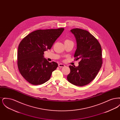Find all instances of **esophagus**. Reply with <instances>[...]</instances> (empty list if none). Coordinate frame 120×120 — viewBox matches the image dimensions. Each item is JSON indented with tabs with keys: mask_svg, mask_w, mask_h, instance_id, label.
<instances>
[{
	"mask_svg": "<svg viewBox=\"0 0 120 120\" xmlns=\"http://www.w3.org/2000/svg\"><path fill=\"white\" fill-rule=\"evenodd\" d=\"M58 67L60 68H63L65 67V65L63 63H59L58 64Z\"/></svg>",
	"mask_w": 120,
	"mask_h": 120,
	"instance_id": "1",
	"label": "esophagus"
}]
</instances>
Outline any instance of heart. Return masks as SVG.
I'll return each instance as SVG.
<instances>
[{"label": "heart", "instance_id": "1", "mask_svg": "<svg viewBox=\"0 0 120 120\" xmlns=\"http://www.w3.org/2000/svg\"><path fill=\"white\" fill-rule=\"evenodd\" d=\"M65 41H70V40H66Z\"/></svg>", "mask_w": 120, "mask_h": 120}]
</instances>
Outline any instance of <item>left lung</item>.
<instances>
[{
  "label": "left lung",
  "mask_w": 120,
  "mask_h": 120,
  "mask_svg": "<svg viewBox=\"0 0 120 120\" xmlns=\"http://www.w3.org/2000/svg\"><path fill=\"white\" fill-rule=\"evenodd\" d=\"M71 32L74 35L77 44L74 57L80 61L78 67L69 66L71 71L67 79L75 86H86L95 78L102 67L101 46L87 30L75 28Z\"/></svg>",
  "instance_id": "left-lung-1"
}]
</instances>
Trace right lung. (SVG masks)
<instances>
[{
	"label": "right lung",
	"mask_w": 120,
	"mask_h": 120,
	"mask_svg": "<svg viewBox=\"0 0 120 120\" xmlns=\"http://www.w3.org/2000/svg\"><path fill=\"white\" fill-rule=\"evenodd\" d=\"M64 30L61 28L36 30L21 41L17 51L18 68L30 83L34 85L45 83L57 68V63H49L44 57V52L51 48Z\"/></svg>",
	"instance_id": "add662e5"
}]
</instances>
